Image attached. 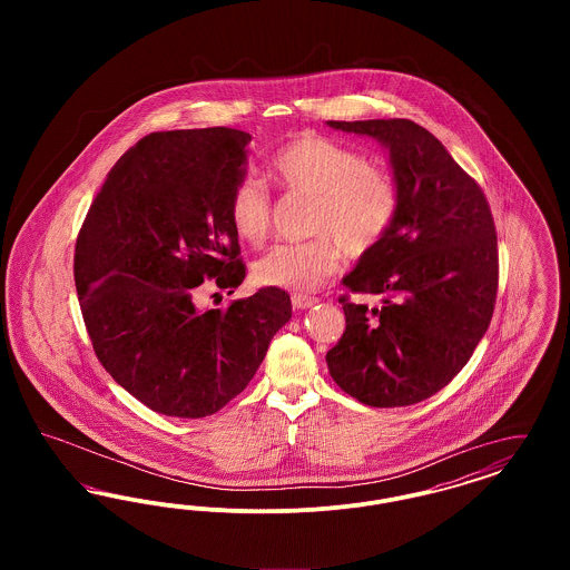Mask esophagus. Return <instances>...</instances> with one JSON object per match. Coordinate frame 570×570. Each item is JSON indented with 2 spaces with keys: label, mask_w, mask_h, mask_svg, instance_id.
<instances>
[{
  "label": "esophagus",
  "mask_w": 570,
  "mask_h": 570,
  "mask_svg": "<svg viewBox=\"0 0 570 570\" xmlns=\"http://www.w3.org/2000/svg\"><path fill=\"white\" fill-rule=\"evenodd\" d=\"M316 303H318V298L316 297L293 295V307H295V309H307V307H312V305H316Z\"/></svg>",
  "instance_id": "34e87169"
}]
</instances>
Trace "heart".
I'll list each match as a JSON object with an SVG mask.
<instances>
[{"label":"heart","instance_id":"obj_1","mask_svg":"<svg viewBox=\"0 0 570 570\" xmlns=\"http://www.w3.org/2000/svg\"><path fill=\"white\" fill-rule=\"evenodd\" d=\"M275 179L295 196L314 198L307 230L316 235L303 244L277 245L254 265L256 282L295 293L316 291L340 269L342 249L363 258L391 235L402 188L384 164L344 142L316 132L286 140L272 158ZM228 217L245 244L261 247L272 235L273 198L269 188L242 177L228 196Z\"/></svg>","mask_w":570,"mask_h":570}]
</instances>
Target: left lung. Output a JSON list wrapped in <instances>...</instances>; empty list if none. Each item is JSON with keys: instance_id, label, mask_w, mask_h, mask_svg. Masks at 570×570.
I'll list each match as a JSON object with an SVG mask.
<instances>
[{"instance_id": "obj_1", "label": "left lung", "mask_w": 570, "mask_h": 570, "mask_svg": "<svg viewBox=\"0 0 570 570\" xmlns=\"http://www.w3.org/2000/svg\"><path fill=\"white\" fill-rule=\"evenodd\" d=\"M379 138L402 188L386 242L344 277L346 331L326 353L331 379L361 404L400 407L432 397L485 335L498 293V235L481 186L410 119L328 121Z\"/></svg>"}]
</instances>
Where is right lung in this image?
<instances>
[{
    "label": "right lung",
    "mask_w": 570,
    "mask_h": 570,
    "mask_svg": "<svg viewBox=\"0 0 570 570\" xmlns=\"http://www.w3.org/2000/svg\"><path fill=\"white\" fill-rule=\"evenodd\" d=\"M249 140L233 128L142 136L110 168L77 237L75 284L94 353L166 416L226 406L291 321V297L275 286L224 309L194 305L200 286L230 295L245 279L228 196Z\"/></svg>",
    "instance_id": "1"
}]
</instances>
